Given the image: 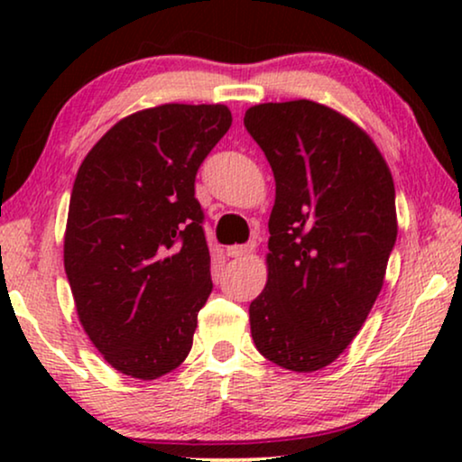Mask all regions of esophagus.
Instances as JSON below:
<instances>
[{
  "instance_id": "1",
  "label": "esophagus",
  "mask_w": 462,
  "mask_h": 462,
  "mask_svg": "<svg viewBox=\"0 0 462 462\" xmlns=\"http://www.w3.org/2000/svg\"><path fill=\"white\" fill-rule=\"evenodd\" d=\"M254 248H256L254 242L244 244V245H231V248H226V254H229L231 258H245L254 252Z\"/></svg>"
}]
</instances>
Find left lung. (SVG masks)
<instances>
[{"mask_svg":"<svg viewBox=\"0 0 462 462\" xmlns=\"http://www.w3.org/2000/svg\"><path fill=\"white\" fill-rule=\"evenodd\" d=\"M244 125L275 176L252 338L269 362L315 372L349 346L381 292L397 237L393 179L359 125L313 100L250 106Z\"/></svg>","mask_w":462,"mask_h":462,"instance_id":"1","label":"left lung"}]
</instances>
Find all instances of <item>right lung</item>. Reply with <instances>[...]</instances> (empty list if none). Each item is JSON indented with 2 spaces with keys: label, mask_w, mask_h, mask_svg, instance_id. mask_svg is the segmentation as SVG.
<instances>
[{
  "label": "right lung",
  "mask_w": 462,
  "mask_h": 462,
  "mask_svg": "<svg viewBox=\"0 0 462 462\" xmlns=\"http://www.w3.org/2000/svg\"><path fill=\"white\" fill-rule=\"evenodd\" d=\"M225 105H160L117 122L75 176L65 271L92 345L153 381L185 362L212 292L195 174L231 128Z\"/></svg>",
  "instance_id": "add662e5"
}]
</instances>
